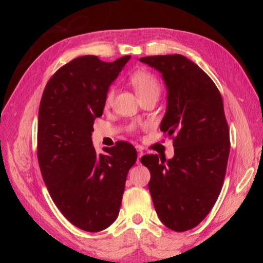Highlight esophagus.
<instances>
[{
	"label": "esophagus",
	"mask_w": 263,
	"mask_h": 263,
	"mask_svg": "<svg viewBox=\"0 0 263 263\" xmlns=\"http://www.w3.org/2000/svg\"><path fill=\"white\" fill-rule=\"evenodd\" d=\"M143 156V152L141 149H138V163L140 164V158Z\"/></svg>",
	"instance_id": "1"
}]
</instances>
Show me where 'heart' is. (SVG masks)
<instances>
[{"instance_id":"obj_1","label":"heart","mask_w":263,"mask_h":263,"mask_svg":"<svg viewBox=\"0 0 263 263\" xmlns=\"http://www.w3.org/2000/svg\"><path fill=\"white\" fill-rule=\"evenodd\" d=\"M130 82L135 89L136 92L138 93V96L140 97V99L148 97V96H159L160 93V85L157 78H156L152 72H149L147 70H136L135 72H132L130 76ZM115 96V89L113 87H110L107 92H106L105 96V105L108 106L114 100ZM128 131L131 132H136V126L135 125H130L128 126Z\"/></svg>"}]
</instances>
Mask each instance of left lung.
Wrapping results in <instances>:
<instances>
[{"label": "left lung", "instance_id": "obj_1", "mask_svg": "<svg viewBox=\"0 0 263 263\" xmlns=\"http://www.w3.org/2000/svg\"><path fill=\"white\" fill-rule=\"evenodd\" d=\"M158 70L168 96L160 130L173 139L174 157L144 155L148 187L161 222L175 232L192 230L219 197L230 156V128L221 95L199 66L180 54L140 59Z\"/></svg>", "mask_w": 263, "mask_h": 263}]
</instances>
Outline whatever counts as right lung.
Returning a JSON list of instances; mask_svg holds the SVG:
<instances>
[{
    "instance_id": "add662e5",
    "label": "right lung",
    "mask_w": 263,
    "mask_h": 263,
    "mask_svg": "<svg viewBox=\"0 0 263 263\" xmlns=\"http://www.w3.org/2000/svg\"><path fill=\"white\" fill-rule=\"evenodd\" d=\"M131 57L103 62L86 55L61 66L44 89L38 111L37 158L54 203L82 231L96 233L119 216L127 173L137 161L131 143L96 154L93 122L108 87Z\"/></svg>"
}]
</instances>
